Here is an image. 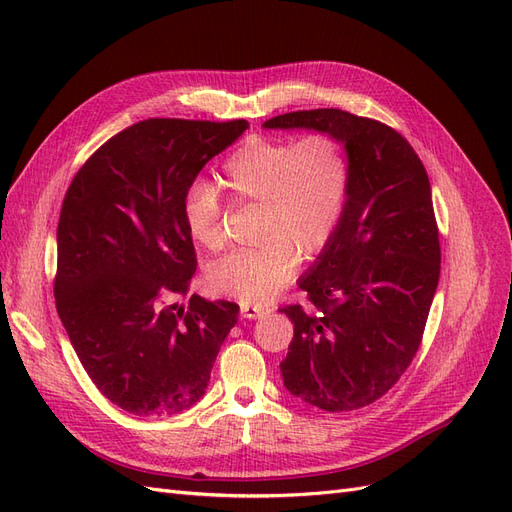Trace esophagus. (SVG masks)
<instances>
[{"label": "esophagus", "instance_id": "obj_1", "mask_svg": "<svg viewBox=\"0 0 512 512\" xmlns=\"http://www.w3.org/2000/svg\"><path fill=\"white\" fill-rule=\"evenodd\" d=\"M265 314H269V309H267V307L241 303V316H243V318H247V320H256V318H262Z\"/></svg>", "mask_w": 512, "mask_h": 512}]
</instances>
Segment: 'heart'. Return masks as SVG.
Segmentation results:
<instances>
[{"instance_id":"1","label":"heart","mask_w":512,"mask_h":512,"mask_svg":"<svg viewBox=\"0 0 512 512\" xmlns=\"http://www.w3.org/2000/svg\"><path fill=\"white\" fill-rule=\"evenodd\" d=\"M222 181L237 203L262 207L258 250L220 258L209 284L224 297L265 305L297 271L316 258L344 220L350 162L337 136L314 132L301 141L250 138L224 162ZM222 198L207 181H194L183 198V222L203 247H218Z\"/></svg>"}]
</instances>
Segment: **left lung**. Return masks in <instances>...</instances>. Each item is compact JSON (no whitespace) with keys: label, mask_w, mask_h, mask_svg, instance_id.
<instances>
[{"label":"left lung","mask_w":512,"mask_h":512,"mask_svg":"<svg viewBox=\"0 0 512 512\" xmlns=\"http://www.w3.org/2000/svg\"><path fill=\"white\" fill-rule=\"evenodd\" d=\"M269 130L337 136L350 162L344 220L299 280L314 307L294 324L284 386L305 404L348 412L374 404L412 363L440 280L427 170L397 130L339 108L277 115Z\"/></svg>","instance_id":"left-lung-1"}]
</instances>
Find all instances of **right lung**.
I'll return each mask as SVG.
<instances>
[{
	"mask_svg": "<svg viewBox=\"0 0 512 512\" xmlns=\"http://www.w3.org/2000/svg\"><path fill=\"white\" fill-rule=\"evenodd\" d=\"M245 119H145L74 175L59 213L55 303L100 393L134 416H173L205 395L239 305L185 297L196 252L183 198Z\"/></svg>",
	"mask_w": 512,
	"mask_h": 512,
	"instance_id": "add662e5",
	"label": "right lung"
}]
</instances>
